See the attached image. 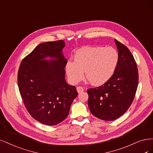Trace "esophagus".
Returning a JSON list of instances; mask_svg holds the SVG:
<instances>
[{"instance_id":"34e87169","label":"esophagus","mask_w":153,"mask_h":153,"mask_svg":"<svg viewBox=\"0 0 153 153\" xmlns=\"http://www.w3.org/2000/svg\"><path fill=\"white\" fill-rule=\"evenodd\" d=\"M84 91V88L81 86H78L77 87V91L78 93H80Z\"/></svg>"}]
</instances>
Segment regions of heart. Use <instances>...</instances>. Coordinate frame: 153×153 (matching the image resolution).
I'll list each match as a JSON object with an SVG mask.
<instances>
[{
  "label": "heart",
  "instance_id": "obj_1",
  "mask_svg": "<svg viewBox=\"0 0 153 153\" xmlns=\"http://www.w3.org/2000/svg\"><path fill=\"white\" fill-rule=\"evenodd\" d=\"M74 60H68L65 67L71 82H80L85 71L90 82L94 86H100L114 76L119 61V55L112 47H84L76 52Z\"/></svg>",
  "mask_w": 153,
  "mask_h": 153
}]
</instances>
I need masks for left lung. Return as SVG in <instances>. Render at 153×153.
I'll return each instance as SVG.
<instances>
[{
  "instance_id": "left-lung-1",
  "label": "left lung",
  "mask_w": 153,
  "mask_h": 153,
  "mask_svg": "<svg viewBox=\"0 0 153 153\" xmlns=\"http://www.w3.org/2000/svg\"><path fill=\"white\" fill-rule=\"evenodd\" d=\"M119 61L114 76L103 85L88 89L90 111L100 119L114 120L125 114L137 91L139 74L136 62L125 45L115 39Z\"/></svg>"
}]
</instances>
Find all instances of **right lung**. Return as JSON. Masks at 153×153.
I'll list each match as a JSON object with an SVG mask.
<instances>
[{"mask_svg":"<svg viewBox=\"0 0 153 153\" xmlns=\"http://www.w3.org/2000/svg\"><path fill=\"white\" fill-rule=\"evenodd\" d=\"M64 40L39 44L22 60L19 90L26 108L35 120L48 126L64 120L78 93L65 79L67 59ZM49 57L52 59L47 60Z\"/></svg>","mask_w":153,"mask_h":153,"instance_id":"1","label":"right lung"}]
</instances>
